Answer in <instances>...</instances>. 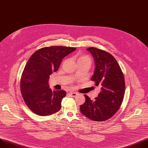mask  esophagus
Instances as JSON below:
<instances>
[{"label": "esophagus", "instance_id": "34e87169", "mask_svg": "<svg viewBox=\"0 0 148 148\" xmlns=\"http://www.w3.org/2000/svg\"><path fill=\"white\" fill-rule=\"evenodd\" d=\"M77 94L76 92H70L69 93L70 96L71 97H75V96H77Z\"/></svg>", "mask_w": 148, "mask_h": 148}]
</instances>
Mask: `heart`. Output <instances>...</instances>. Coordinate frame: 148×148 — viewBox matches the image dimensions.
I'll return each instance as SVG.
<instances>
[{
    "mask_svg": "<svg viewBox=\"0 0 148 148\" xmlns=\"http://www.w3.org/2000/svg\"><path fill=\"white\" fill-rule=\"evenodd\" d=\"M89 58L88 57H86V56H83V57H79L78 60H81V59H84V58Z\"/></svg>",
    "mask_w": 148,
    "mask_h": 148,
    "instance_id": "heart-1",
    "label": "heart"
}]
</instances>
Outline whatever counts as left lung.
<instances>
[{"label":"left lung","mask_w":148,"mask_h":148,"mask_svg":"<svg viewBox=\"0 0 148 148\" xmlns=\"http://www.w3.org/2000/svg\"><path fill=\"white\" fill-rule=\"evenodd\" d=\"M95 62V70L91 79L101 92L95 100L84 95L86 101L80 106V111L87 118L103 122L111 118L122 103L125 91L123 74L116 59L105 51L90 47L87 49Z\"/></svg>","instance_id":"obj_1"}]
</instances>
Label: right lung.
Listing matches in <instances>:
<instances>
[{"label":"right lung","instance_id":"right-lung-1","mask_svg":"<svg viewBox=\"0 0 148 148\" xmlns=\"http://www.w3.org/2000/svg\"><path fill=\"white\" fill-rule=\"evenodd\" d=\"M76 49L62 46L44 47L35 51L26 63L21 79L23 99L32 112L49 116L58 112L66 96L64 90L52 91L49 75L58 71L62 59Z\"/></svg>","mask_w":148,"mask_h":148}]
</instances>
